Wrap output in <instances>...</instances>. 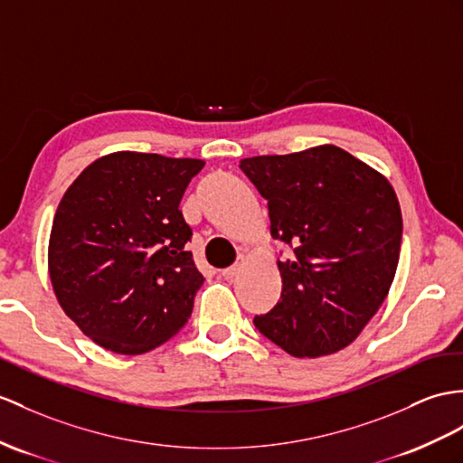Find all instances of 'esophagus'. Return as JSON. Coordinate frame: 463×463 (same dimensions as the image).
I'll return each instance as SVG.
<instances>
[{
  "instance_id": "esophagus-1",
  "label": "esophagus",
  "mask_w": 463,
  "mask_h": 463,
  "mask_svg": "<svg viewBox=\"0 0 463 463\" xmlns=\"http://www.w3.org/2000/svg\"><path fill=\"white\" fill-rule=\"evenodd\" d=\"M241 265H243V255H240V257H238V261H235L232 267L223 269V270H222V277H223V279H233V277H238Z\"/></svg>"
}]
</instances>
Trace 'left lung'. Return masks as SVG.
I'll list each match as a JSON object with an SVG mask.
<instances>
[{"label":"left lung","instance_id":"left-lung-1","mask_svg":"<svg viewBox=\"0 0 463 463\" xmlns=\"http://www.w3.org/2000/svg\"><path fill=\"white\" fill-rule=\"evenodd\" d=\"M267 200L283 292L255 328L295 357L340 352L362 334L397 273L402 216L389 180L335 145L243 159Z\"/></svg>","mask_w":463,"mask_h":463}]
</instances>
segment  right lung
<instances>
[{
	"instance_id": "add662e5",
	"label": "right lung",
	"mask_w": 463,
	"mask_h": 463,
	"mask_svg": "<svg viewBox=\"0 0 463 463\" xmlns=\"http://www.w3.org/2000/svg\"><path fill=\"white\" fill-rule=\"evenodd\" d=\"M204 161L119 151L88 165L56 208L49 273L56 300L109 352L159 347L193 314L204 283L178 210Z\"/></svg>"
}]
</instances>
